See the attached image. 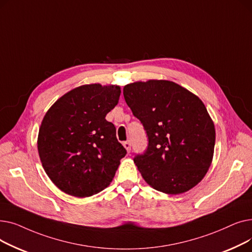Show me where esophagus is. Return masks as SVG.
<instances>
[{
	"label": "esophagus",
	"mask_w": 252,
	"mask_h": 252,
	"mask_svg": "<svg viewBox=\"0 0 252 252\" xmlns=\"http://www.w3.org/2000/svg\"><path fill=\"white\" fill-rule=\"evenodd\" d=\"M123 145H124V147L126 149V151L127 152H130V141H126V142H124L123 143Z\"/></svg>",
	"instance_id": "1"
}]
</instances>
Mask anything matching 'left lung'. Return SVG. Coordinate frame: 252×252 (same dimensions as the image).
Here are the masks:
<instances>
[{"mask_svg": "<svg viewBox=\"0 0 252 252\" xmlns=\"http://www.w3.org/2000/svg\"><path fill=\"white\" fill-rule=\"evenodd\" d=\"M124 97L146 131L147 148L134 157L144 180L173 195L196 186L210 166L216 143L202 101L169 81L126 85Z\"/></svg>", "mask_w": 252, "mask_h": 252, "instance_id": "obj_1", "label": "left lung"}]
</instances>
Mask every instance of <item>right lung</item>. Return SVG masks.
<instances>
[{
    "label": "right lung",
    "mask_w": 252,
    "mask_h": 252,
    "mask_svg": "<svg viewBox=\"0 0 252 252\" xmlns=\"http://www.w3.org/2000/svg\"><path fill=\"white\" fill-rule=\"evenodd\" d=\"M121 96L117 86L85 85L66 93L46 113L37 150L48 177L63 192L89 197L109 186L126 150L105 119Z\"/></svg>",
    "instance_id": "add662e5"
}]
</instances>
